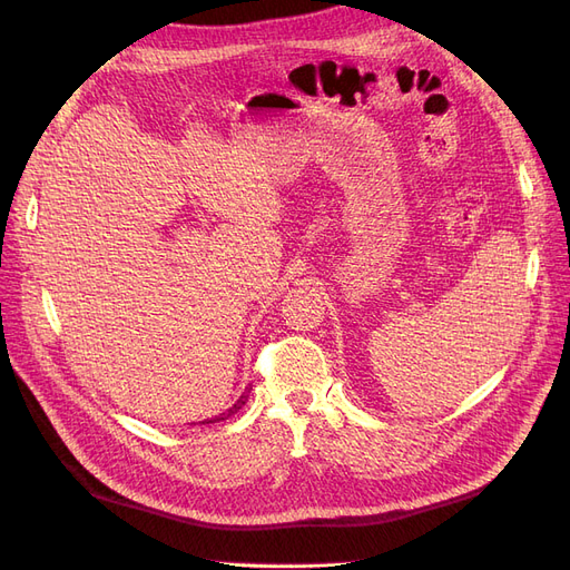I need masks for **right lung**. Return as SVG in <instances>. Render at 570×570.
<instances>
[{"label": "right lung", "mask_w": 570, "mask_h": 570, "mask_svg": "<svg viewBox=\"0 0 570 570\" xmlns=\"http://www.w3.org/2000/svg\"><path fill=\"white\" fill-rule=\"evenodd\" d=\"M247 396H249V390H245V394L243 396H239V400L226 411V413H220V416H216V419H212V421H206V423H216V421H226V419H230L233 416V413H237L239 409H243L245 406V402H247Z\"/></svg>", "instance_id": "1"}]
</instances>
